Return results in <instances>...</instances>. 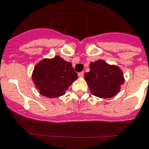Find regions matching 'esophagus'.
<instances>
[{"mask_svg":"<svg viewBox=\"0 0 149 149\" xmlns=\"http://www.w3.org/2000/svg\"><path fill=\"white\" fill-rule=\"evenodd\" d=\"M84 72H79V73H78V77H84Z\"/></svg>","mask_w":149,"mask_h":149,"instance_id":"esophagus-1","label":"esophagus"}]
</instances>
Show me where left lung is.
I'll list each match as a JSON object with an SVG mask.
<instances>
[{
  "label": "left lung",
  "mask_w": 149,
  "mask_h": 149,
  "mask_svg": "<svg viewBox=\"0 0 149 149\" xmlns=\"http://www.w3.org/2000/svg\"><path fill=\"white\" fill-rule=\"evenodd\" d=\"M84 77L91 94L102 99L118 94L125 81L119 67L109 65L102 60L91 62L90 71L86 72Z\"/></svg>",
  "instance_id": "obj_1"
}]
</instances>
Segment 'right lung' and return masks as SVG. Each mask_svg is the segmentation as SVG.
I'll return each instance as SVG.
<instances>
[{
  "label": "right lung",
  "mask_w": 149,
  "mask_h": 149,
  "mask_svg": "<svg viewBox=\"0 0 149 149\" xmlns=\"http://www.w3.org/2000/svg\"><path fill=\"white\" fill-rule=\"evenodd\" d=\"M77 79V73L72 64L59 56L45 58L35 65L32 80L39 93L48 98H57L65 93L72 83Z\"/></svg>",
  "instance_id": "1"
}]
</instances>
